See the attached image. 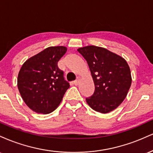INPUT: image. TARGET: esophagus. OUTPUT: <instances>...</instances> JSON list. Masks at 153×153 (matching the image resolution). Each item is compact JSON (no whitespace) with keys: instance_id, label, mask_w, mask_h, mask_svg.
Here are the masks:
<instances>
[{"instance_id":"obj_1","label":"esophagus","mask_w":153,"mask_h":153,"mask_svg":"<svg viewBox=\"0 0 153 153\" xmlns=\"http://www.w3.org/2000/svg\"><path fill=\"white\" fill-rule=\"evenodd\" d=\"M80 77H78L76 80H75V81L73 82V83H74L75 85H78L79 84V82H80Z\"/></svg>"}]
</instances>
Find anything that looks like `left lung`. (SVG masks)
I'll return each mask as SVG.
<instances>
[{
	"label": "left lung",
	"instance_id": "obj_1",
	"mask_svg": "<svg viewBox=\"0 0 153 153\" xmlns=\"http://www.w3.org/2000/svg\"><path fill=\"white\" fill-rule=\"evenodd\" d=\"M77 50L86 60L94 82L95 91L86 98L87 103L102 114L114 110L123 102L131 86L127 61L103 47L91 45Z\"/></svg>",
	"mask_w": 153,
	"mask_h": 153
}]
</instances>
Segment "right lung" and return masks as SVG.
<instances>
[{
	"label": "right lung",
	"instance_id": "1",
	"mask_svg": "<svg viewBox=\"0 0 153 153\" xmlns=\"http://www.w3.org/2000/svg\"><path fill=\"white\" fill-rule=\"evenodd\" d=\"M67 52L63 46L50 47L28 59L21 68L17 85L25 103L38 114L57 108L69 88L57 62Z\"/></svg>",
	"mask_w": 153,
	"mask_h": 153
}]
</instances>
